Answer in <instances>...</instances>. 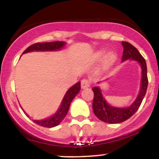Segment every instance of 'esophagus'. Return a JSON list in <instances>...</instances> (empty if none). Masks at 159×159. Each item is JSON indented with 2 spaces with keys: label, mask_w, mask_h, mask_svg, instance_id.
<instances>
[{
  "label": "esophagus",
  "mask_w": 159,
  "mask_h": 159,
  "mask_svg": "<svg viewBox=\"0 0 159 159\" xmlns=\"http://www.w3.org/2000/svg\"><path fill=\"white\" fill-rule=\"evenodd\" d=\"M91 84V81L90 79L87 78H84L81 81V87L82 88H87V87H90Z\"/></svg>",
  "instance_id": "esophagus-1"
}]
</instances>
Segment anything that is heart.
Returning a JSON list of instances; mask_svg holds the SVG:
<instances>
[{
    "label": "heart",
    "instance_id": "obj_1",
    "mask_svg": "<svg viewBox=\"0 0 159 159\" xmlns=\"http://www.w3.org/2000/svg\"><path fill=\"white\" fill-rule=\"evenodd\" d=\"M105 50H100L98 51V52H96L94 55V58L96 60H100L102 57L104 56L105 54ZM115 57H116V54H114V52H109L108 54H107L106 57H105V65H108L114 60Z\"/></svg>",
    "mask_w": 159,
    "mask_h": 159
}]
</instances>
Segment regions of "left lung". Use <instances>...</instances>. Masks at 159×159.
Listing matches in <instances>:
<instances>
[{"label":"left lung","instance_id":"obj_1","mask_svg":"<svg viewBox=\"0 0 159 159\" xmlns=\"http://www.w3.org/2000/svg\"><path fill=\"white\" fill-rule=\"evenodd\" d=\"M122 45L124 48L122 61L130 59L140 63L142 70L141 86H140V92L136 99L128 107H116L111 106L107 103L105 98L102 96L99 87H95L92 89L94 93L93 109L95 115L102 121L111 124L123 123L130 118L138 110L147 93V86H148L147 68L145 59L140 54L138 49L133 46L132 44L127 42H122Z\"/></svg>","mask_w":159,"mask_h":159}]
</instances>
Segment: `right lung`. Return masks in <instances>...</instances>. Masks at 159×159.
I'll use <instances>...</instances> for the list:
<instances>
[{"mask_svg":"<svg viewBox=\"0 0 159 159\" xmlns=\"http://www.w3.org/2000/svg\"><path fill=\"white\" fill-rule=\"evenodd\" d=\"M65 45L64 42H52V43H37L30 45L25 50L22 54L31 52H52V51L61 50ZM81 90V82H78L67 90L63 98L59 109L53 116L45 120H32L34 123L41 126L52 128L57 126L63 121L69 109V106L73 98ZM27 115V114H26Z\"/></svg>","mask_w":159,"mask_h":159,"instance_id":"1","label":"right lung"}]
</instances>
